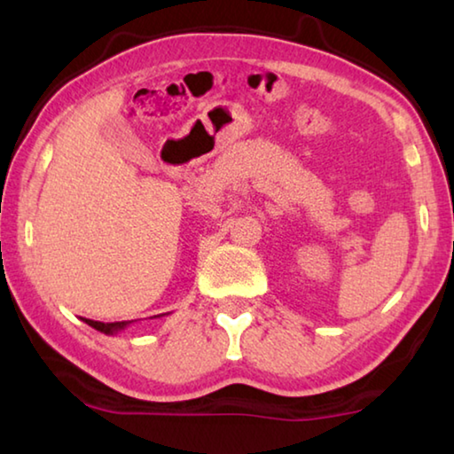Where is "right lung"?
<instances>
[{"mask_svg":"<svg viewBox=\"0 0 454 454\" xmlns=\"http://www.w3.org/2000/svg\"><path fill=\"white\" fill-rule=\"evenodd\" d=\"M164 317V314H162ZM83 322H86V325H90L91 328H96V330H99V333H104V334H118V333H121V330H124L126 326H129L132 325V320H121V322H99V320H90V318H82Z\"/></svg>","mask_w":454,"mask_h":454,"instance_id":"right-lung-1","label":"right lung"}]
</instances>
